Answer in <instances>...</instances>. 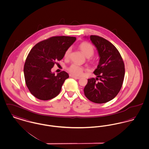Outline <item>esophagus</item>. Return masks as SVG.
Segmentation results:
<instances>
[{"label":"esophagus","instance_id":"obj_1","mask_svg":"<svg viewBox=\"0 0 149 149\" xmlns=\"http://www.w3.org/2000/svg\"><path fill=\"white\" fill-rule=\"evenodd\" d=\"M71 77H72V78H75V79H80V77H77V76H75V75H71Z\"/></svg>","mask_w":149,"mask_h":149}]
</instances>
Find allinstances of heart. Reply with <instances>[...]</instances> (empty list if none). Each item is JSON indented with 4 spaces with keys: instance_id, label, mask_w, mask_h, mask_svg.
Instances as JSON below:
<instances>
[{
    "instance_id": "1",
    "label": "heart",
    "mask_w": 149,
    "mask_h": 149,
    "mask_svg": "<svg viewBox=\"0 0 149 149\" xmlns=\"http://www.w3.org/2000/svg\"><path fill=\"white\" fill-rule=\"evenodd\" d=\"M79 48L83 53L87 57H90L92 56L94 52V47L92 46L91 44L87 42H83L79 45ZM71 52V48L70 47L69 48L67 49V50L65 51L64 56L66 58H68L70 57V53ZM68 71L69 72L72 74L74 75H77V76H80L81 75L83 71L84 70V68L82 66H80L79 65L74 63H72L69 68H68Z\"/></svg>"
}]
</instances>
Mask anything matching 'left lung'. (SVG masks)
<instances>
[{"mask_svg":"<svg viewBox=\"0 0 149 149\" xmlns=\"http://www.w3.org/2000/svg\"><path fill=\"white\" fill-rule=\"evenodd\" d=\"M90 38L98 51L100 61L93 71L97 78L88 79L84 88V95L93 103H107L114 99L121 88L125 76L124 63L111 42L96 35Z\"/></svg>","mask_w":149,"mask_h":149,"instance_id":"left-lung-1","label":"left lung"}]
</instances>
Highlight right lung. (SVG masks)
<instances>
[{
	"label": "right lung",
	"mask_w": 149,
	"mask_h": 149,
	"mask_svg": "<svg viewBox=\"0 0 149 149\" xmlns=\"http://www.w3.org/2000/svg\"><path fill=\"white\" fill-rule=\"evenodd\" d=\"M76 40L74 37L53 36L36 44L26 58L24 74L26 85L36 98L48 100L56 97L69 74L63 71L56 75L51 69L61 60L65 51Z\"/></svg>",
	"instance_id": "right-lung-1"
}]
</instances>
